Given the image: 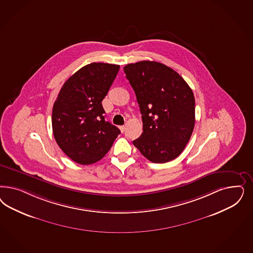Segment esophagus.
Masks as SVG:
<instances>
[{"label": "esophagus", "mask_w": 253, "mask_h": 253, "mask_svg": "<svg viewBox=\"0 0 253 253\" xmlns=\"http://www.w3.org/2000/svg\"><path fill=\"white\" fill-rule=\"evenodd\" d=\"M119 128H120V130L124 132V131L126 130V126H119Z\"/></svg>", "instance_id": "1"}]
</instances>
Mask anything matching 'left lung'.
Listing matches in <instances>:
<instances>
[{
  "label": "left lung",
  "instance_id": "8db88e82",
  "mask_svg": "<svg viewBox=\"0 0 253 253\" xmlns=\"http://www.w3.org/2000/svg\"><path fill=\"white\" fill-rule=\"evenodd\" d=\"M135 91L143 132L133 140L153 163H167L184 150L195 127V96L187 83L168 66L143 60L124 67Z\"/></svg>",
  "mask_w": 253,
  "mask_h": 253
}]
</instances>
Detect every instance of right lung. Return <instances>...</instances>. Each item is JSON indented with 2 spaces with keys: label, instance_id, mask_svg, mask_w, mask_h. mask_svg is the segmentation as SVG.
Returning <instances> with one entry per match:
<instances>
[{
  "label": "right lung",
  "instance_id": "1",
  "mask_svg": "<svg viewBox=\"0 0 253 253\" xmlns=\"http://www.w3.org/2000/svg\"><path fill=\"white\" fill-rule=\"evenodd\" d=\"M120 66L101 62L85 65L64 83L52 111L57 145L73 161H99L113 146L120 130L105 120L101 101Z\"/></svg>",
  "mask_w": 253,
  "mask_h": 253
}]
</instances>
